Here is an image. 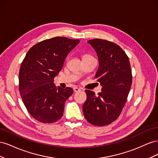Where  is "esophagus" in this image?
<instances>
[{
	"label": "esophagus",
	"instance_id": "34e87169",
	"mask_svg": "<svg viewBox=\"0 0 158 158\" xmlns=\"http://www.w3.org/2000/svg\"><path fill=\"white\" fill-rule=\"evenodd\" d=\"M74 91L75 92H79V91H80L81 89H80V88H77V87H76V88H74Z\"/></svg>",
	"mask_w": 158,
	"mask_h": 158
}]
</instances>
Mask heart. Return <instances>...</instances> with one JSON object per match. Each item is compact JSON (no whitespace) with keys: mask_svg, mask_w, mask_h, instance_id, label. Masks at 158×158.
Listing matches in <instances>:
<instances>
[{"mask_svg":"<svg viewBox=\"0 0 158 158\" xmlns=\"http://www.w3.org/2000/svg\"><path fill=\"white\" fill-rule=\"evenodd\" d=\"M89 56H91L89 55H87V54H85V55H82V59L85 58V57H89Z\"/></svg>","mask_w":158,"mask_h":158,"instance_id":"b5f03b06","label":"heart"}]
</instances>
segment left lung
<instances>
[{
	"instance_id": "left-lung-1",
	"label": "left lung",
	"mask_w": 158,
	"mask_h": 158,
	"mask_svg": "<svg viewBox=\"0 0 158 158\" xmlns=\"http://www.w3.org/2000/svg\"><path fill=\"white\" fill-rule=\"evenodd\" d=\"M98 57L95 78L102 85L98 95L86 89L83 105L85 119L93 125L105 126L119 117L127 102L132 84V70L127 54L117 44L107 40H89Z\"/></svg>"
}]
</instances>
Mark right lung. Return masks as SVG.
<instances>
[{"mask_svg": "<svg viewBox=\"0 0 158 158\" xmlns=\"http://www.w3.org/2000/svg\"><path fill=\"white\" fill-rule=\"evenodd\" d=\"M79 42L64 37L44 40L33 45L22 61L19 90L28 112L40 122L55 123L63 116L64 103L73 89L56 88L53 79Z\"/></svg>", "mask_w": 158, "mask_h": 158, "instance_id": "1", "label": "right lung"}]
</instances>
